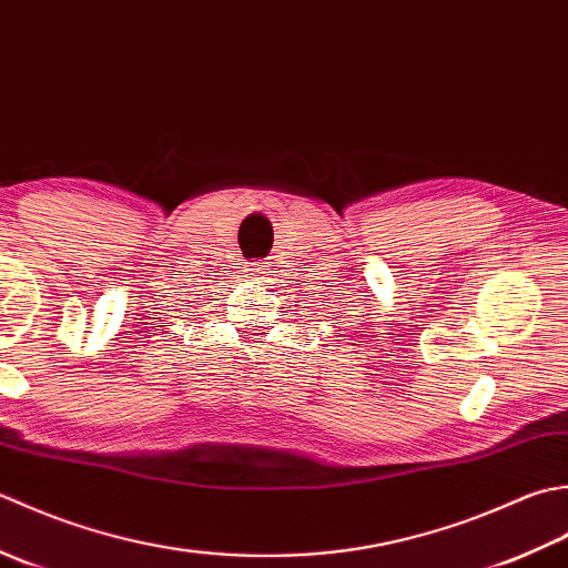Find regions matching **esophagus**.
<instances>
[{
  "label": "esophagus",
  "instance_id": "34e87169",
  "mask_svg": "<svg viewBox=\"0 0 568 568\" xmlns=\"http://www.w3.org/2000/svg\"><path fill=\"white\" fill-rule=\"evenodd\" d=\"M270 270H272V264L267 260H257V262L245 264V274L252 276V280H267Z\"/></svg>",
  "mask_w": 568,
  "mask_h": 568
}]
</instances>
